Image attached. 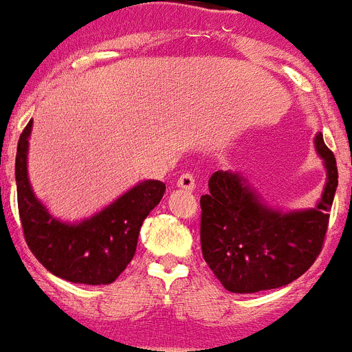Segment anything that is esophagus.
I'll return each mask as SVG.
<instances>
[{"instance_id":"1","label":"esophagus","mask_w":352,"mask_h":352,"mask_svg":"<svg viewBox=\"0 0 352 352\" xmlns=\"http://www.w3.org/2000/svg\"><path fill=\"white\" fill-rule=\"evenodd\" d=\"M178 186L183 190H193L195 188V176L192 173H183L178 178Z\"/></svg>"}]
</instances>
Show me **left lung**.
Listing matches in <instances>:
<instances>
[{
	"mask_svg": "<svg viewBox=\"0 0 352 352\" xmlns=\"http://www.w3.org/2000/svg\"><path fill=\"white\" fill-rule=\"evenodd\" d=\"M328 182L314 209L279 212L258 201L241 174L216 170L201 197L202 256L225 289L256 293L281 288L307 272L323 250L338 185L337 160L316 136Z\"/></svg>",
	"mask_w": 352,
	"mask_h": 352,
	"instance_id": "8db88e82",
	"label": "left lung"
}]
</instances>
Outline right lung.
I'll return each instance as SVG.
<instances>
[{"mask_svg": "<svg viewBox=\"0 0 352 352\" xmlns=\"http://www.w3.org/2000/svg\"><path fill=\"white\" fill-rule=\"evenodd\" d=\"M29 120L15 157L17 204L24 239L54 276L78 285H109L134 258L141 225L166 192L162 182H143L78 225L57 221L34 197L28 179Z\"/></svg>", "mask_w": 352, "mask_h": 352, "instance_id": "obj_1", "label": "right lung"}]
</instances>
